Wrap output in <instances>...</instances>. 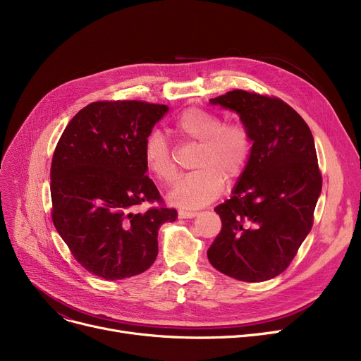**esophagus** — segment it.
<instances>
[{
    "mask_svg": "<svg viewBox=\"0 0 361 361\" xmlns=\"http://www.w3.org/2000/svg\"><path fill=\"white\" fill-rule=\"evenodd\" d=\"M197 212L195 211H178V218H195Z\"/></svg>",
    "mask_w": 361,
    "mask_h": 361,
    "instance_id": "34e87169",
    "label": "esophagus"
}]
</instances>
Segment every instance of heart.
Returning <instances> with one entry per match:
<instances>
[{"label":"heart","mask_w":361,"mask_h":361,"mask_svg":"<svg viewBox=\"0 0 361 361\" xmlns=\"http://www.w3.org/2000/svg\"><path fill=\"white\" fill-rule=\"evenodd\" d=\"M171 131L184 143H197L193 159L196 171L181 177L168 195L169 202L192 209L215 200L226 184L238 181L249 166L253 137L241 123H226L216 114L187 108L171 124ZM143 158L147 169L161 183L177 177V165L165 139L152 133L145 142Z\"/></svg>","instance_id":"b5f03b06"}]
</instances>
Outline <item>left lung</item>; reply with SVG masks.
Returning a JSON list of instances; mask_svg holds the SVG:
<instances>
[{"instance_id": "8db88e82", "label": "left lung", "mask_w": 361, "mask_h": 361, "mask_svg": "<svg viewBox=\"0 0 361 361\" xmlns=\"http://www.w3.org/2000/svg\"><path fill=\"white\" fill-rule=\"evenodd\" d=\"M211 104L238 114L253 152L231 199L215 207L222 228L207 259L234 279L268 281L290 267L313 226L322 174L312 131L275 97L235 89Z\"/></svg>"}]
</instances>
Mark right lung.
<instances>
[{
	"mask_svg": "<svg viewBox=\"0 0 361 361\" xmlns=\"http://www.w3.org/2000/svg\"><path fill=\"white\" fill-rule=\"evenodd\" d=\"M166 105L98 101L80 109L56 143L51 164L52 222L74 259L104 279L149 269L158 256V231L173 222L146 173L145 142ZM143 201L159 203L143 214Z\"/></svg>",
	"mask_w": 361,
	"mask_h": 361,
	"instance_id": "1",
	"label": "right lung"
}]
</instances>
